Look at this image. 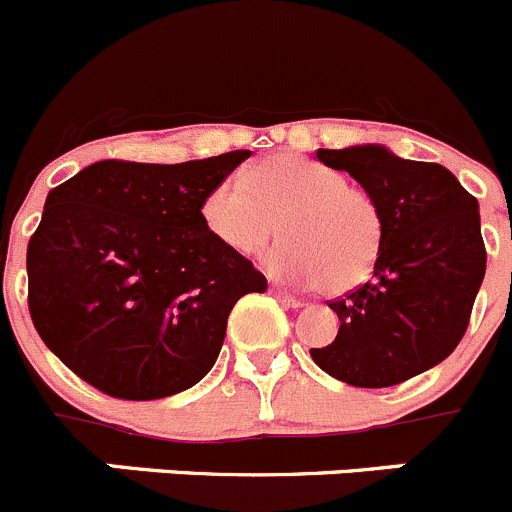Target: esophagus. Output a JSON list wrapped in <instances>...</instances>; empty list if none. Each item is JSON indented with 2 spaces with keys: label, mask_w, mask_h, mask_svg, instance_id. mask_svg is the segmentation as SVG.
Segmentation results:
<instances>
[{
  "label": "esophagus",
  "mask_w": 512,
  "mask_h": 512,
  "mask_svg": "<svg viewBox=\"0 0 512 512\" xmlns=\"http://www.w3.org/2000/svg\"><path fill=\"white\" fill-rule=\"evenodd\" d=\"M270 293L275 295V298H278L280 303L288 305V308H300V300H298V298H293V295H290V293H285V290H280V288H270Z\"/></svg>",
  "instance_id": "esophagus-1"
}]
</instances>
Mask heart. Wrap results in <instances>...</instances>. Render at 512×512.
I'll list each match as a JSON object with an SVG mask.
<instances>
[{
    "mask_svg": "<svg viewBox=\"0 0 512 512\" xmlns=\"http://www.w3.org/2000/svg\"><path fill=\"white\" fill-rule=\"evenodd\" d=\"M202 217L234 255H267L272 275L341 295L369 278L384 242V214L369 191L343 171L298 154H275L247 171V184L224 179L207 191Z\"/></svg>",
    "mask_w": 512,
    "mask_h": 512,
    "instance_id": "heart-1",
    "label": "heart"
}]
</instances>
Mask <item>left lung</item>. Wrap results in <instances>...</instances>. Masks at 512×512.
Instances as JSON below:
<instances>
[{
    "label": "left lung",
    "instance_id": "obj_1",
    "mask_svg": "<svg viewBox=\"0 0 512 512\" xmlns=\"http://www.w3.org/2000/svg\"><path fill=\"white\" fill-rule=\"evenodd\" d=\"M318 159L379 202L384 242L374 278L328 300L338 336L310 356L351 386L401 384L450 356L470 326L487 262L477 199L444 166L381 146L321 148Z\"/></svg>",
    "mask_w": 512,
    "mask_h": 512
}]
</instances>
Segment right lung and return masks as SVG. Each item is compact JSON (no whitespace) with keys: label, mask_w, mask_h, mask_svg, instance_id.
<instances>
[{"label":"right lung","mask_w":512,"mask_h":512,"mask_svg":"<svg viewBox=\"0 0 512 512\" xmlns=\"http://www.w3.org/2000/svg\"><path fill=\"white\" fill-rule=\"evenodd\" d=\"M250 151L186 164H90L47 194L27 245V305L45 346L116 399L179 394L209 374L234 303L265 293L217 242L207 191Z\"/></svg>","instance_id":"add662e5"}]
</instances>
